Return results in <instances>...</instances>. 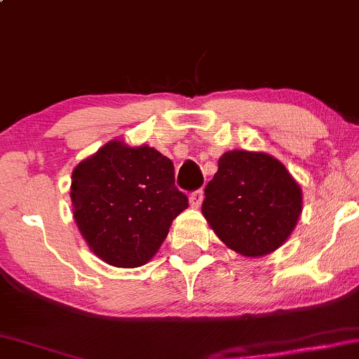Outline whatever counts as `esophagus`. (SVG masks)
I'll use <instances>...</instances> for the list:
<instances>
[{"instance_id":"obj_1","label":"esophagus","mask_w":359,"mask_h":359,"mask_svg":"<svg viewBox=\"0 0 359 359\" xmlns=\"http://www.w3.org/2000/svg\"><path fill=\"white\" fill-rule=\"evenodd\" d=\"M202 201H204V191H202V189H198V191H194L191 196H189V202H191V205L194 207V209L201 207Z\"/></svg>"}]
</instances>
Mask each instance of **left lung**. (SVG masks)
Returning <instances> with one entry per match:
<instances>
[{
	"label": "left lung",
	"instance_id": "left-lung-1",
	"mask_svg": "<svg viewBox=\"0 0 359 359\" xmlns=\"http://www.w3.org/2000/svg\"><path fill=\"white\" fill-rule=\"evenodd\" d=\"M303 210V192L287 168L264 152L231 150L207 184L202 214L227 248L261 257L280 248Z\"/></svg>",
	"mask_w": 359,
	"mask_h": 359
}]
</instances>
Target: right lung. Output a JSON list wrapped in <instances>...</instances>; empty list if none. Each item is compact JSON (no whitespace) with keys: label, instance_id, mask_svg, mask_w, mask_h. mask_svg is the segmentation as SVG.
Segmentation results:
<instances>
[{"label":"right lung","instance_id":"1","mask_svg":"<svg viewBox=\"0 0 359 359\" xmlns=\"http://www.w3.org/2000/svg\"><path fill=\"white\" fill-rule=\"evenodd\" d=\"M73 217L88 248L115 267L144 266L189 198L174 163L149 145L111 140L72 174Z\"/></svg>","mask_w":359,"mask_h":359}]
</instances>
